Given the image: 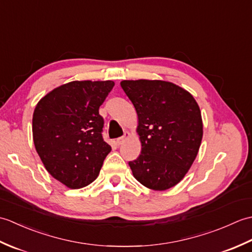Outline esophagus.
Returning a JSON list of instances; mask_svg holds the SVG:
<instances>
[{"label": "esophagus", "mask_w": 252, "mask_h": 252, "mask_svg": "<svg viewBox=\"0 0 252 252\" xmlns=\"http://www.w3.org/2000/svg\"><path fill=\"white\" fill-rule=\"evenodd\" d=\"M130 132H127V131H126L125 132V134H123V136H121V137H119V138H117V141H116V143L118 144V145H121V144L125 142L126 140H127V138L130 137Z\"/></svg>", "instance_id": "34e87169"}]
</instances>
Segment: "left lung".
Masks as SVG:
<instances>
[{"instance_id": "1", "label": "left lung", "mask_w": 252, "mask_h": 252, "mask_svg": "<svg viewBox=\"0 0 252 252\" xmlns=\"http://www.w3.org/2000/svg\"><path fill=\"white\" fill-rule=\"evenodd\" d=\"M120 85L136 110L142 146L129 162L133 176L149 189H169L184 179L199 152V106L189 91L163 80H123Z\"/></svg>"}]
</instances>
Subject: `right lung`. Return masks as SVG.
Masks as SVG:
<instances>
[{"label":"right lung","mask_w":252,"mask_h":252,"mask_svg":"<svg viewBox=\"0 0 252 252\" xmlns=\"http://www.w3.org/2000/svg\"><path fill=\"white\" fill-rule=\"evenodd\" d=\"M115 82L72 81L43 96L32 117L35 151L53 178L68 189L88 186L97 178L110 145L104 142L98 109Z\"/></svg>","instance_id":"1"}]
</instances>
